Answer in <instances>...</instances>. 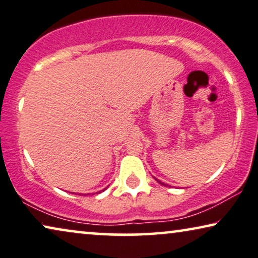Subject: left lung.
I'll use <instances>...</instances> for the list:
<instances>
[{"label":"left lung","instance_id":"1","mask_svg":"<svg viewBox=\"0 0 258 258\" xmlns=\"http://www.w3.org/2000/svg\"><path fill=\"white\" fill-rule=\"evenodd\" d=\"M155 180H157V181H158V182H159V183H160V184H162V186H167V184H165L164 182H161V181H159L158 179H155Z\"/></svg>","mask_w":258,"mask_h":258}]
</instances>
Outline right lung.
I'll list each match as a JSON object with an SVG mask.
<instances>
[{
    "mask_svg": "<svg viewBox=\"0 0 258 258\" xmlns=\"http://www.w3.org/2000/svg\"><path fill=\"white\" fill-rule=\"evenodd\" d=\"M105 189H106V188H105ZM105 189H104V190H105ZM99 193H100V191H99Z\"/></svg>",
    "mask_w": 258,
    "mask_h": 258,
    "instance_id": "obj_1",
    "label": "right lung"
}]
</instances>
